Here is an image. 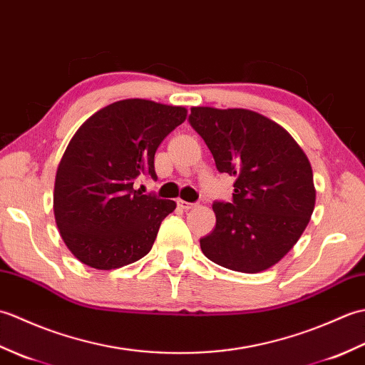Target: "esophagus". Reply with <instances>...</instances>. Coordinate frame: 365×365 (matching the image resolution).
Here are the masks:
<instances>
[{"label": "esophagus", "instance_id": "1", "mask_svg": "<svg viewBox=\"0 0 365 365\" xmlns=\"http://www.w3.org/2000/svg\"><path fill=\"white\" fill-rule=\"evenodd\" d=\"M177 205L180 207V208H183V210H191V208L195 207L196 204H192V202H187V200H183V199H178V200H177Z\"/></svg>", "mask_w": 365, "mask_h": 365}]
</instances>
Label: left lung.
<instances>
[{
    "label": "left lung",
    "mask_w": 365,
    "mask_h": 365,
    "mask_svg": "<svg viewBox=\"0 0 365 365\" xmlns=\"http://www.w3.org/2000/svg\"><path fill=\"white\" fill-rule=\"evenodd\" d=\"M190 123L220 173L235 177L232 202L213 204L216 226L200 238V250L240 273L276 265L314 212V175L306 153L279 123L242 108L195 106Z\"/></svg>",
    "instance_id": "1"
}]
</instances>
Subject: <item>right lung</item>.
<instances>
[{"mask_svg": "<svg viewBox=\"0 0 365 365\" xmlns=\"http://www.w3.org/2000/svg\"><path fill=\"white\" fill-rule=\"evenodd\" d=\"M187 119L183 106L128 98L83 123L61 158L53 210L66 246L84 265L114 269L152 250L175 202L143 195L136 183L155 174V152Z\"/></svg>", "mask_w": 365, "mask_h": 365, "instance_id": "add662e5", "label": "right lung"}]
</instances>
